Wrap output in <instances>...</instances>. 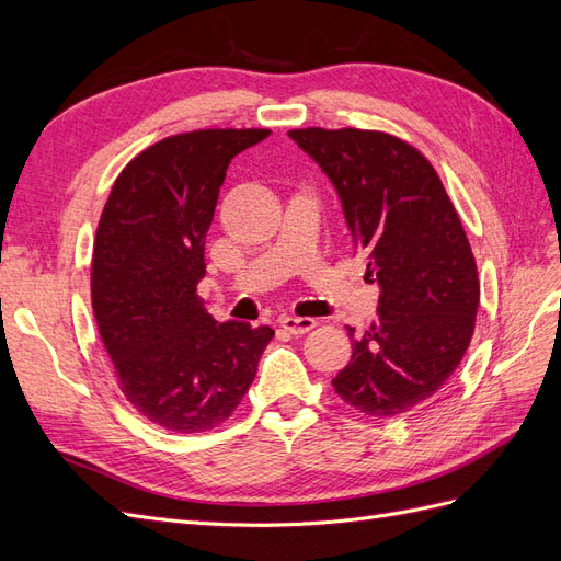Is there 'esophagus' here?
Masks as SVG:
<instances>
[{"mask_svg": "<svg viewBox=\"0 0 561 561\" xmlns=\"http://www.w3.org/2000/svg\"><path fill=\"white\" fill-rule=\"evenodd\" d=\"M280 328L287 330L290 334H307L309 330L316 328V320L313 318H299V316H283Z\"/></svg>", "mask_w": 561, "mask_h": 561, "instance_id": "obj_1", "label": "esophagus"}]
</instances>
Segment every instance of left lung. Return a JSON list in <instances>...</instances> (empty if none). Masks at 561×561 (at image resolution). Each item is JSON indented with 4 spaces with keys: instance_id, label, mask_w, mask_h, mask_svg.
<instances>
[{
    "instance_id": "left-lung-1",
    "label": "left lung",
    "mask_w": 561,
    "mask_h": 561,
    "mask_svg": "<svg viewBox=\"0 0 561 561\" xmlns=\"http://www.w3.org/2000/svg\"><path fill=\"white\" fill-rule=\"evenodd\" d=\"M330 178L355 250L379 283L377 318L348 328L336 396L369 416H398L435 396L461 363L480 307L478 266L431 161L381 130L287 133Z\"/></svg>"
}]
</instances>
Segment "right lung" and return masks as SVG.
I'll list each match as a JSON object with an SVG mask.
<instances>
[{
	"label": "right lung",
	"mask_w": 561,
	"mask_h": 561,
	"mask_svg": "<svg viewBox=\"0 0 561 561\" xmlns=\"http://www.w3.org/2000/svg\"><path fill=\"white\" fill-rule=\"evenodd\" d=\"M266 128H208L147 147L116 178L93 245L91 301L118 388L175 433L227 421L274 339L268 325L217 322L196 293L206 233L236 154Z\"/></svg>",
	"instance_id": "right-lung-1"
}]
</instances>
